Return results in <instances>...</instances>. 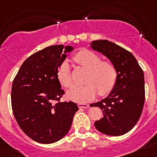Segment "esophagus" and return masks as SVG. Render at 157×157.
Instances as JSON below:
<instances>
[{
    "mask_svg": "<svg viewBox=\"0 0 157 157\" xmlns=\"http://www.w3.org/2000/svg\"><path fill=\"white\" fill-rule=\"evenodd\" d=\"M78 108H80V109H88L89 107H90V105H87V104L79 103L78 105Z\"/></svg>",
    "mask_w": 157,
    "mask_h": 157,
    "instance_id": "obj_1",
    "label": "esophagus"
}]
</instances>
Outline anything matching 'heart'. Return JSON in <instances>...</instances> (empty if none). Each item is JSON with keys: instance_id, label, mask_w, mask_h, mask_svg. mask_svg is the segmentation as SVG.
<instances>
[{"instance_id": "heart-1", "label": "heart", "mask_w": 157, "mask_h": 157, "mask_svg": "<svg viewBox=\"0 0 157 157\" xmlns=\"http://www.w3.org/2000/svg\"><path fill=\"white\" fill-rule=\"evenodd\" d=\"M74 60L88 70L86 84L76 86L67 93L69 100L77 103H86L95 98L98 93L101 96L109 94L117 82L118 71L110 61H102L101 56L88 49H82L76 53ZM57 78L63 86L70 88L72 86L71 67L67 61H63L57 71Z\"/></svg>"}]
</instances>
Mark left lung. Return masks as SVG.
Instances as JSON below:
<instances>
[{
    "mask_svg": "<svg viewBox=\"0 0 157 157\" xmlns=\"http://www.w3.org/2000/svg\"><path fill=\"white\" fill-rule=\"evenodd\" d=\"M94 50L101 52L116 66L117 82L109 95L99 102L103 118L94 123L100 132L120 136L129 132L138 123L145 102L144 73L131 52L108 40L90 43Z\"/></svg>",
    "mask_w": 157,
    "mask_h": 157,
    "instance_id": "obj_1",
    "label": "left lung"
}]
</instances>
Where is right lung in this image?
I'll use <instances>...</instances> for the list:
<instances>
[{
	"label": "right lung",
	"mask_w": 157,
	"mask_h": 157,
	"mask_svg": "<svg viewBox=\"0 0 157 157\" xmlns=\"http://www.w3.org/2000/svg\"><path fill=\"white\" fill-rule=\"evenodd\" d=\"M74 49L63 45H51L29 56L12 82V108L25 134L41 144L63 138L78 110L72 101L59 102L64 94L57 78L66 53Z\"/></svg>",
	"instance_id": "right-lung-1"
}]
</instances>
